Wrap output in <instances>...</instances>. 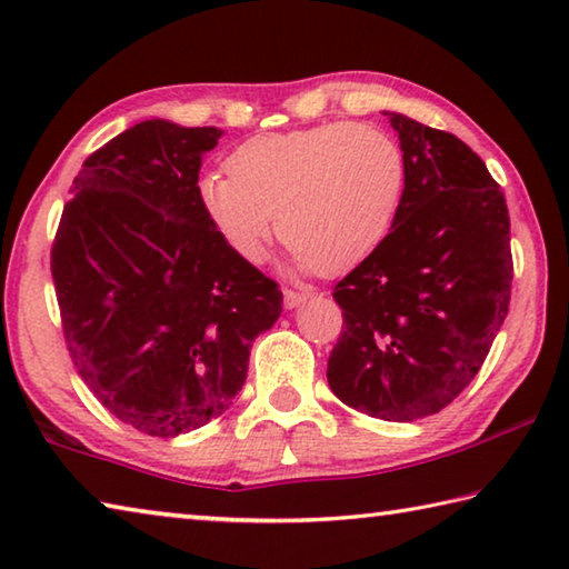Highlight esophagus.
<instances>
[{
    "label": "esophagus",
    "instance_id": "obj_1",
    "mask_svg": "<svg viewBox=\"0 0 569 569\" xmlns=\"http://www.w3.org/2000/svg\"><path fill=\"white\" fill-rule=\"evenodd\" d=\"M308 301L306 291H283V306L286 308H298L301 303Z\"/></svg>",
    "mask_w": 569,
    "mask_h": 569
}]
</instances>
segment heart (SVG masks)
<instances>
[{
  "label": "heart",
  "instance_id": "heart-1",
  "mask_svg": "<svg viewBox=\"0 0 569 569\" xmlns=\"http://www.w3.org/2000/svg\"><path fill=\"white\" fill-rule=\"evenodd\" d=\"M228 170L196 182L210 228L253 263L276 218L301 273H339L363 261L389 236L407 188L399 142L353 122L258 134L230 152Z\"/></svg>",
  "mask_w": 569,
  "mask_h": 569
}]
</instances>
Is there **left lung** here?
I'll use <instances>...</instances> for the list:
<instances>
[{
    "label": "left lung",
    "instance_id": "8db88e82",
    "mask_svg": "<svg viewBox=\"0 0 569 569\" xmlns=\"http://www.w3.org/2000/svg\"><path fill=\"white\" fill-rule=\"evenodd\" d=\"M407 188L389 236L336 283L343 331L329 387L383 421L437 413L465 391L502 329L512 250L505 192L457 134L383 112Z\"/></svg>",
    "mask_w": 569,
    "mask_h": 569
}]
</instances>
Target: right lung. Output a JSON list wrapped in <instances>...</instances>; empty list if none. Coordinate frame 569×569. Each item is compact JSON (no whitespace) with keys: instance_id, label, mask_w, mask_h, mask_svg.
I'll return each mask as SVG.
<instances>
[{"instance_id":"obj_1","label":"right lung","mask_w":569,"mask_h":569,"mask_svg":"<svg viewBox=\"0 0 569 569\" xmlns=\"http://www.w3.org/2000/svg\"><path fill=\"white\" fill-rule=\"evenodd\" d=\"M223 130L152 118L72 180L52 278L74 369L112 417L178 437L220 417L283 296L200 210L203 156Z\"/></svg>"}]
</instances>
